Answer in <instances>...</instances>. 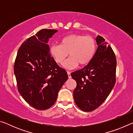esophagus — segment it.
Here are the masks:
<instances>
[{
  "label": "esophagus",
  "instance_id": "1",
  "mask_svg": "<svg viewBox=\"0 0 133 133\" xmlns=\"http://www.w3.org/2000/svg\"><path fill=\"white\" fill-rule=\"evenodd\" d=\"M67 75H68L69 78H71V76L70 75V71H67Z\"/></svg>",
  "mask_w": 133,
  "mask_h": 133
}]
</instances>
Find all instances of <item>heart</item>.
Masks as SVG:
<instances>
[{
	"label": "heart",
	"mask_w": 133,
	"mask_h": 133,
	"mask_svg": "<svg viewBox=\"0 0 133 133\" xmlns=\"http://www.w3.org/2000/svg\"><path fill=\"white\" fill-rule=\"evenodd\" d=\"M96 40L91 36L71 34L60 40V45L53 44L50 48V53L55 61L62 64L68 56H70L63 66L67 69H73L79 64L84 66L91 61L95 54Z\"/></svg>",
	"instance_id": "b5f03b06"
}]
</instances>
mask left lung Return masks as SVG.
I'll list each match as a JSON object with an SVG mask.
<instances>
[{
    "instance_id": "left-lung-1",
    "label": "left lung",
    "mask_w": 133,
    "mask_h": 133,
    "mask_svg": "<svg viewBox=\"0 0 133 133\" xmlns=\"http://www.w3.org/2000/svg\"><path fill=\"white\" fill-rule=\"evenodd\" d=\"M97 49L93 58L83 69L71 73L77 86L73 97L84 111H93L104 102L116 83V58L103 37L96 38Z\"/></svg>"
}]
</instances>
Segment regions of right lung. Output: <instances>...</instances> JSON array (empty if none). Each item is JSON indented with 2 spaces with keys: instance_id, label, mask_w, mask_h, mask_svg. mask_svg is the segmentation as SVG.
Returning <instances> with one entry per match:
<instances>
[{
  "instance_id": "obj_1",
  "label": "right lung",
  "mask_w": 133,
  "mask_h": 133,
  "mask_svg": "<svg viewBox=\"0 0 133 133\" xmlns=\"http://www.w3.org/2000/svg\"><path fill=\"white\" fill-rule=\"evenodd\" d=\"M42 29L25 40L17 51L14 73L19 93L31 107L50 108L58 91L68 78L67 72L56 63L50 53L49 39L57 32Z\"/></svg>"
}]
</instances>
